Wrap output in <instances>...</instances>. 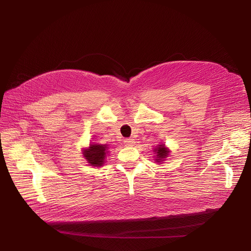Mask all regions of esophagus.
Segmentation results:
<instances>
[{
    "mask_svg": "<svg viewBox=\"0 0 251 251\" xmlns=\"http://www.w3.org/2000/svg\"><path fill=\"white\" fill-rule=\"evenodd\" d=\"M124 143L127 147H132L135 144V140L132 138H126V139H124Z\"/></svg>",
    "mask_w": 251,
    "mask_h": 251,
    "instance_id": "obj_1",
    "label": "esophagus"
}]
</instances>
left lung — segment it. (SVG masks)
<instances>
[{"label":"left lung","instance_id":"left-lung-1","mask_svg":"<svg viewBox=\"0 0 251 251\" xmlns=\"http://www.w3.org/2000/svg\"><path fill=\"white\" fill-rule=\"evenodd\" d=\"M155 151H156V154H157L156 155L157 159H155V161H157V162H161V160L167 157V155L169 153V151L165 148L164 144H161V146L155 150Z\"/></svg>","mask_w":251,"mask_h":251}]
</instances>
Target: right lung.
Masks as SVG:
<instances>
[{"label": "right lung", "mask_w": 251, "mask_h": 251, "mask_svg": "<svg viewBox=\"0 0 251 251\" xmlns=\"http://www.w3.org/2000/svg\"><path fill=\"white\" fill-rule=\"evenodd\" d=\"M107 146L91 144L88 150L84 151V157L91 166L100 167L103 164L105 153L108 152Z\"/></svg>", "instance_id": "add662e5"}]
</instances>
